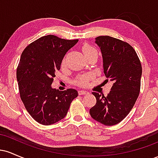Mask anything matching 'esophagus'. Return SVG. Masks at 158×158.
Returning a JSON list of instances; mask_svg holds the SVG:
<instances>
[{
    "label": "esophagus",
    "mask_w": 158,
    "mask_h": 158,
    "mask_svg": "<svg viewBox=\"0 0 158 158\" xmlns=\"http://www.w3.org/2000/svg\"><path fill=\"white\" fill-rule=\"evenodd\" d=\"M78 93H79V95H85V94H88V92L86 91V90H79V92H78Z\"/></svg>",
    "instance_id": "34e87169"
}]
</instances>
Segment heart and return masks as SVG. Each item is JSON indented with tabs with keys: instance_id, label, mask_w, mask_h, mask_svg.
Segmentation results:
<instances>
[{
	"instance_id": "obj_1",
	"label": "heart",
	"mask_w": 158,
	"mask_h": 158,
	"mask_svg": "<svg viewBox=\"0 0 158 158\" xmlns=\"http://www.w3.org/2000/svg\"><path fill=\"white\" fill-rule=\"evenodd\" d=\"M83 53L85 56V57L91 55V54L97 52V50L95 48H93L92 46H90L89 44H84L81 48ZM65 64V60L62 61V65H64ZM92 79V76L90 74H85V75L79 76V77L77 78V79L75 80V83L78 85H80V86H85L88 84L89 81Z\"/></svg>"
}]
</instances>
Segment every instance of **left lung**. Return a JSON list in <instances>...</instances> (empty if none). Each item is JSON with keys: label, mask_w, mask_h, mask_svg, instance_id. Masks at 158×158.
I'll return each mask as SVG.
<instances>
[{"label": "left lung", "mask_w": 158, "mask_h": 158, "mask_svg": "<svg viewBox=\"0 0 158 158\" xmlns=\"http://www.w3.org/2000/svg\"><path fill=\"white\" fill-rule=\"evenodd\" d=\"M100 48L106 79L113 81L107 97L93 92L97 103L90 114L97 122L114 126L120 123L135 106L140 90L142 66L137 52L127 42L108 35L96 38Z\"/></svg>", "instance_id": "obj_1"}]
</instances>
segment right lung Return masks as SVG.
Segmentation results:
<instances>
[{"label": "right lung", "instance_id": "obj_1", "mask_svg": "<svg viewBox=\"0 0 158 158\" xmlns=\"http://www.w3.org/2000/svg\"><path fill=\"white\" fill-rule=\"evenodd\" d=\"M78 41L45 35L29 44L21 54L16 73L20 97L28 113L40 124L50 126L62 119L77 97V90L59 91L51 85L64 55Z\"/></svg>", "mask_w": 158, "mask_h": 158}]
</instances>
